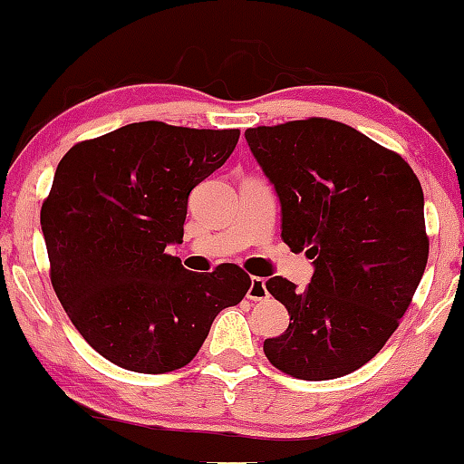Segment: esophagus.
I'll use <instances>...</instances> for the list:
<instances>
[{
  "label": "esophagus",
  "instance_id": "esophagus-1",
  "mask_svg": "<svg viewBox=\"0 0 464 464\" xmlns=\"http://www.w3.org/2000/svg\"><path fill=\"white\" fill-rule=\"evenodd\" d=\"M247 298L254 302L269 298V291H267V287H265V278L252 276V283H249V289H247Z\"/></svg>",
  "mask_w": 464,
  "mask_h": 464
}]
</instances>
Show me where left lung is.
I'll return each mask as SVG.
<instances>
[{"instance_id":"1","label":"left lung","mask_w":464,"mask_h":464,"mask_svg":"<svg viewBox=\"0 0 464 464\" xmlns=\"http://www.w3.org/2000/svg\"><path fill=\"white\" fill-rule=\"evenodd\" d=\"M283 206V241L314 258L304 289L274 276L289 311L265 340L272 366L304 382L355 372L382 351L408 311L430 254L423 188L399 153L329 118L246 131Z\"/></svg>"}]
</instances>
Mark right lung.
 Instances as JSON below:
<instances>
[{
  "mask_svg": "<svg viewBox=\"0 0 464 464\" xmlns=\"http://www.w3.org/2000/svg\"><path fill=\"white\" fill-rule=\"evenodd\" d=\"M238 135L147 120L82 140L59 162L41 206L52 287L87 344L116 366L184 368L218 311L246 298L252 280L238 265L197 274L166 254L184 238L190 190L226 164Z\"/></svg>",
  "mask_w": 464,
  "mask_h": 464,
  "instance_id": "1",
  "label": "right lung"
}]
</instances>
